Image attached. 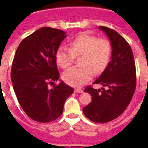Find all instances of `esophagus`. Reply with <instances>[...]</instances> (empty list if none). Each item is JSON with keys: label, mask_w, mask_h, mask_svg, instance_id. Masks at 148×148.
Listing matches in <instances>:
<instances>
[{"label": "esophagus", "mask_w": 148, "mask_h": 148, "mask_svg": "<svg viewBox=\"0 0 148 148\" xmlns=\"http://www.w3.org/2000/svg\"><path fill=\"white\" fill-rule=\"evenodd\" d=\"M74 92H75V93H83V90L79 89H74Z\"/></svg>", "instance_id": "obj_1"}]
</instances>
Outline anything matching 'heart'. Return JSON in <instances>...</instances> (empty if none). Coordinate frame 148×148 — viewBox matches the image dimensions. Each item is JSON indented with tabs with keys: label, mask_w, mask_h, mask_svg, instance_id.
<instances>
[{
	"label": "heart",
	"mask_w": 148,
	"mask_h": 148,
	"mask_svg": "<svg viewBox=\"0 0 148 148\" xmlns=\"http://www.w3.org/2000/svg\"><path fill=\"white\" fill-rule=\"evenodd\" d=\"M69 49L60 46L55 54L56 63L62 68L72 65L75 56H79V66L65 71L64 80L71 86L80 87L92 79L94 72L99 74L109 63L111 46L105 38H97L88 33L83 32L69 42Z\"/></svg>",
	"instance_id": "obj_1"
}]
</instances>
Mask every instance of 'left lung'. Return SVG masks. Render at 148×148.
Segmentation results:
<instances>
[{
  "label": "left lung",
  "mask_w": 148,
  "mask_h": 148,
  "mask_svg": "<svg viewBox=\"0 0 148 148\" xmlns=\"http://www.w3.org/2000/svg\"><path fill=\"white\" fill-rule=\"evenodd\" d=\"M99 28L110 38L112 51L111 61L94 84L107 89L85 88L92 99L83 112L92 122L105 123L118 117L129 105L136 87V70L132 49L126 40L114 30Z\"/></svg>",
  "instance_id": "1"
}]
</instances>
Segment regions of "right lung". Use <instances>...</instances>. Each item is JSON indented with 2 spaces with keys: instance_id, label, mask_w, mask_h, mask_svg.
I'll list each match as a JSON object with an SVG mask.
<instances>
[{
  "instance_id": "right-lung-1",
  "label": "right lung",
  "mask_w": 148,
  "mask_h": 148,
  "mask_svg": "<svg viewBox=\"0 0 148 148\" xmlns=\"http://www.w3.org/2000/svg\"><path fill=\"white\" fill-rule=\"evenodd\" d=\"M66 37L62 30L43 27L25 38L15 53L10 74L13 89L23 111L38 122L60 117L65 101L74 92L62 80L54 84L59 79L55 54Z\"/></svg>"
}]
</instances>
